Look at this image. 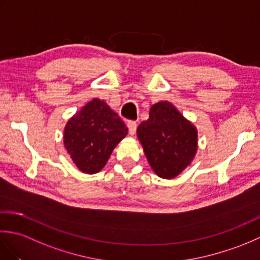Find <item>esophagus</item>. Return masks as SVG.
I'll list each match as a JSON object with an SVG mask.
<instances>
[{
	"instance_id": "esophagus-1",
	"label": "esophagus",
	"mask_w": 260,
	"mask_h": 260,
	"mask_svg": "<svg viewBox=\"0 0 260 260\" xmlns=\"http://www.w3.org/2000/svg\"><path fill=\"white\" fill-rule=\"evenodd\" d=\"M127 127H128V131H129V134L131 135H134L136 128H137V124L135 120H128L127 121Z\"/></svg>"
}]
</instances>
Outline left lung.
I'll list each match as a JSON object with an SVG mask.
<instances>
[{
  "instance_id": "left-lung-1",
  "label": "left lung",
  "mask_w": 260,
  "mask_h": 260,
  "mask_svg": "<svg viewBox=\"0 0 260 260\" xmlns=\"http://www.w3.org/2000/svg\"><path fill=\"white\" fill-rule=\"evenodd\" d=\"M137 136L151 168L163 179L180 174L198 148L194 126L168 102L153 105L150 117L137 127Z\"/></svg>"
}]
</instances>
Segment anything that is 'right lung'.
<instances>
[{"label":"right lung","mask_w":260,"mask_h":260,"mask_svg":"<svg viewBox=\"0 0 260 260\" xmlns=\"http://www.w3.org/2000/svg\"><path fill=\"white\" fill-rule=\"evenodd\" d=\"M127 134L124 121L101 99L86 104L64 128L63 142L80 171L97 173Z\"/></svg>","instance_id":"right-lung-1"}]
</instances>
